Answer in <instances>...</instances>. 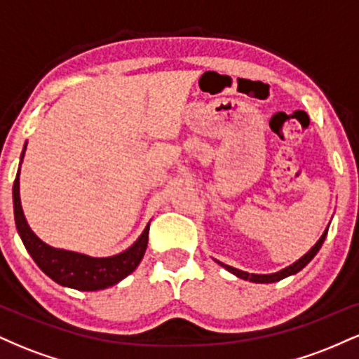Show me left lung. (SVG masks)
I'll return each instance as SVG.
<instances>
[{
  "instance_id": "8db88e82",
  "label": "left lung",
  "mask_w": 359,
  "mask_h": 359,
  "mask_svg": "<svg viewBox=\"0 0 359 359\" xmlns=\"http://www.w3.org/2000/svg\"><path fill=\"white\" fill-rule=\"evenodd\" d=\"M325 234H327V229H325V233L323 234V236H320V240L317 241L314 246H312V250L309 251V253H306V255H304L302 258L297 259V262H295L294 265L287 266V269L280 270V271H277V273H271V275H257V273H248V271H241V270H238V269H233V266L222 265V263H221V265L224 266V269L228 270V271H231V273L236 275V277H240V278H243V280H250V282H257V283H271V282H278V280L285 278V277H288V275L297 273V271L302 270L304 266H306L307 263L311 262V259L316 257L317 251L320 250V246H323V243H324V240H325Z\"/></svg>"
}]
</instances>
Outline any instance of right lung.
<instances>
[{
  "label": "right lung",
  "instance_id": "right-lung-1",
  "mask_svg": "<svg viewBox=\"0 0 359 359\" xmlns=\"http://www.w3.org/2000/svg\"><path fill=\"white\" fill-rule=\"evenodd\" d=\"M27 148V145H25ZM25 148L22 158L25 155ZM13 211L15 222L18 229L20 238H22L25 248H27L30 257L39 265V269L48 275L53 282L60 283L64 287L76 288V290H101L108 288L119 280H123L131 273L142 262L148 245V231L150 226H147L145 231L138 238L133 246L126 251L109 258H90L81 253H72V251L55 250L52 246L45 245L42 240L32 233L30 226L25 221L22 204H20V170L16 174L13 184Z\"/></svg>",
  "mask_w": 359,
  "mask_h": 359
}]
</instances>
